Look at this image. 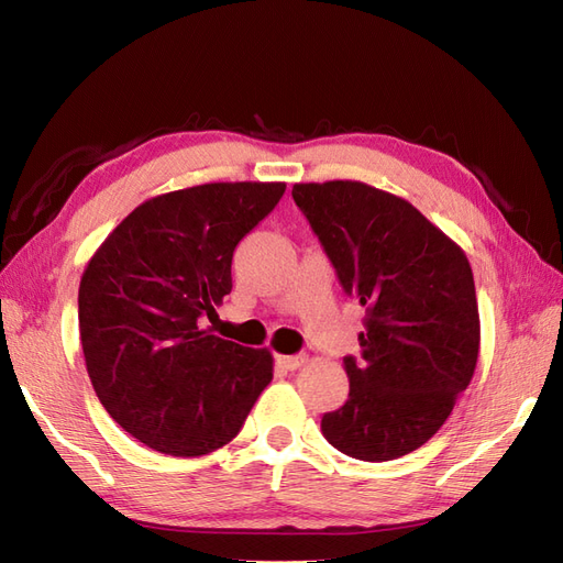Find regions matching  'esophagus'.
Returning <instances> with one entry per match:
<instances>
[{
  "label": "esophagus",
  "instance_id": "1",
  "mask_svg": "<svg viewBox=\"0 0 563 563\" xmlns=\"http://www.w3.org/2000/svg\"><path fill=\"white\" fill-rule=\"evenodd\" d=\"M305 356L302 354H277V364L286 371H296L298 366H302Z\"/></svg>",
  "mask_w": 563,
  "mask_h": 563
}]
</instances>
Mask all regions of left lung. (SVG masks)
I'll return each mask as SVG.
<instances>
[{"label": "left lung", "mask_w": 563, "mask_h": 563, "mask_svg": "<svg viewBox=\"0 0 563 563\" xmlns=\"http://www.w3.org/2000/svg\"><path fill=\"white\" fill-rule=\"evenodd\" d=\"M294 201L343 291L366 310L350 397L323 413L329 444L366 463L420 449L451 416L479 356L467 255L413 203L356 180L298 183Z\"/></svg>", "instance_id": "8db88e82"}]
</instances>
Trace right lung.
Returning <instances> with one entry per match:
<instances>
[{"label":"right lung","mask_w":563,"mask_h":563,"mask_svg":"<svg viewBox=\"0 0 563 563\" xmlns=\"http://www.w3.org/2000/svg\"><path fill=\"white\" fill-rule=\"evenodd\" d=\"M284 183H207L152 197L93 253L79 284L84 362L100 404L145 446L207 455L240 434L272 380L269 350L201 329L232 291V253Z\"/></svg>","instance_id":"add662e5"}]
</instances>
